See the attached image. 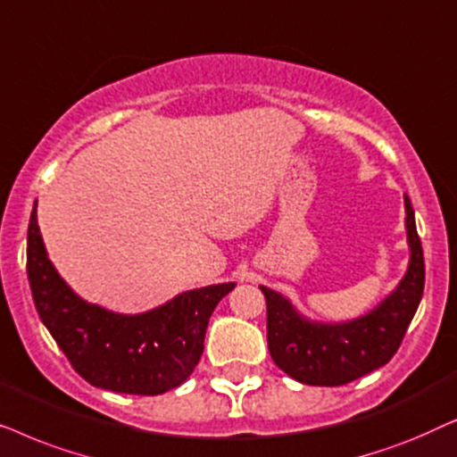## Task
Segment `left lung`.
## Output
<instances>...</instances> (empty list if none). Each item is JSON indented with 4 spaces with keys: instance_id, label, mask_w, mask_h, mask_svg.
<instances>
[{
    "instance_id": "1",
    "label": "left lung",
    "mask_w": 457,
    "mask_h": 457,
    "mask_svg": "<svg viewBox=\"0 0 457 457\" xmlns=\"http://www.w3.org/2000/svg\"><path fill=\"white\" fill-rule=\"evenodd\" d=\"M405 228L411 257L405 278L374 312L346 324H313L288 299L261 286L267 301V345L271 360L303 385L340 386L391 361L424 292V254L416 219L405 196Z\"/></svg>"
}]
</instances>
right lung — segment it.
I'll return each instance as SVG.
<instances>
[{
    "label": "right lung",
    "instance_id": "1",
    "mask_svg": "<svg viewBox=\"0 0 457 457\" xmlns=\"http://www.w3.org/2000/svg\"><path fill=\"white\" fill-rule=\"evenodd\" d=\"M35 206L27 236L30 292L41 321L75 372L89 385L127 395H161L179 386L203 355L212 309L234 284L187 290L139 315L89 305L47 259Z\"/></svg>",
    "mask_w": 457,
    "mask_h": 457
}]
</instances>
